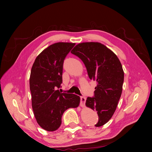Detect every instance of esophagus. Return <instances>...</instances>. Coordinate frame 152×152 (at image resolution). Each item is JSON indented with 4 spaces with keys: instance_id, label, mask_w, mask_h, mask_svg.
<instances>
[{
    "instance_id": "obj_1",
    "label": "esophagus",
    "mask_w": 152,
    "mask_h": 152,
    "mask_svg": "<svg viewBox=\"0 0 152 152\" xmlns=\"http://www.w3.org/2000/svg\"><path fill=\"white\" fill-rule=\"evenodd\" d=\"M86 101V98L84 97V96H82V97H80V107H85Z\"/></svg>"
}]
</instances>
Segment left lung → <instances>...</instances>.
Wrapping results in <instances>:
<instances>
[{
    "mask_svg": "<svg viewBox=\"0 0 152 152\" xmlns=\"http://www.w3.org/2000/svg\"><path fill=\"white\" fill-rule=\"evenodd\" d=\"M71 53L83 61L91 80L96 82L94 97L87 98L86 106L97 112L95 124L100 127L113 116L122 94L124 73L119 59L112 50L99 42H82Z\"/></svg>",
    "mask_w": 152,
    "mask_h": 152,
    "instance_id": "obj_1",
    "label": "left lung"
}]
</instances>
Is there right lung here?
<instances>
[{
  "mask_svg": "<svg viewBox=\"0 0 152 152\" xmlns=\"http://www.w3.org/2000/svg\"><path fill=\"white\" fill-rule=\"evenodd\" d=\"M75 45L57 42L41 52L32 65L30 77L31 107L39 125L48 131L60 127L64 112L79 106L80 98L73 94L61 93L63 64Z\"/></svg>",
  "mask_w": 152,
  "mask_h": 152,
  "instance_id": "add662e5",
  "label": "right lung"
}]
</instances>
